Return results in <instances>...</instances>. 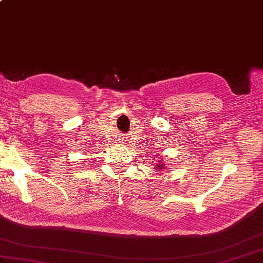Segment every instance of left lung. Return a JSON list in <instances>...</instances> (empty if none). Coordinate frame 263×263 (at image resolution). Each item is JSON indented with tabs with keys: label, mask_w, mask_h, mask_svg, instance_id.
I'll return each mask as SVG.
<instances>
[{
	"label": "left lung",
	"mask_w": 263,
	"mask_h": 263,
	"mask_svg": "<svg viewBox=\"0 0 263 263\" xmlns=\"http://www.w3.org/2000/svg\"><path fill=\"white\" fill-rule=\"evenodd\" d=\"M165 165H166L165 163H156V165H155L156 166V171H159L160 172V171H163V170H166L165 168V167H166Z\"/></svg>",
	"instance_id": "left-lung-1"
}]
</instances>
